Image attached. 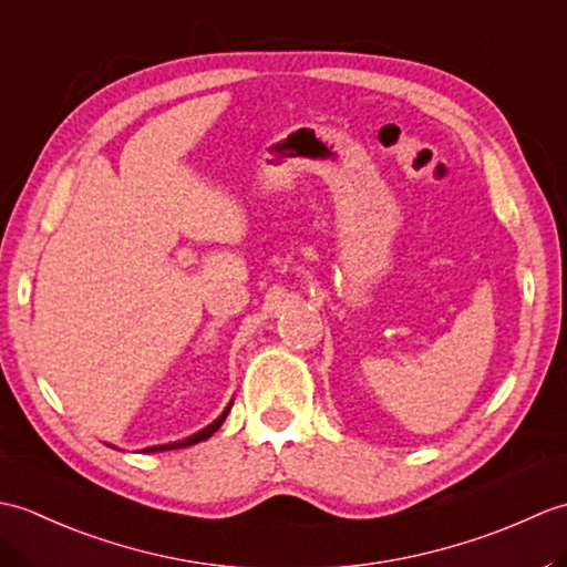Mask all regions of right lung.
<instances>
[{"label":"right lung","mask_w":567,"mask_h":567,"mask_svg":"<svg viewBox=\"0 0 567 567\" xmlns=\"http://www.w3.org/2000/svg\"><path fill=\"white\" fill-rule=\"evenodd\" d=\"M234 404V402H231ZM231 404H228L224 412H221V416L216 419V421H212V424L207 426V429H202V431H197V433H192L189 439H185V441H175V443H163V445H151V449H146L143 453H161V451H173V449H185V445H195V443H199V441H207L214 431H219V426L224 424V419H226V414L231 412Z\"/></svg>","instance_id":"add662e5"}]
</instances>
